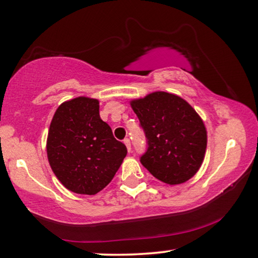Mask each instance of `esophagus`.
Here are the masks:
<instances>
[{"label":"esophagus","mask_w":258,"mask_h":258,"mask_svg":"<svg viewBox=\"0 0 258 258\" xmlns=\"http://www.w3.org/2000/svg\"><path fill=\"white\" fill-rule=\"evenodd\" d=\"M124 144L126 145V148H127V151L131 152V149H132V148H131V141H130L128 138H126V139L124 140Z\"/></svg>","instance_id":"1"}]
</instances>
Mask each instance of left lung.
<instances>
[{"label":"left lung","mask_w":258,"mask_h":258,"mask_svg":"<svg viewBox=\"0 0 258 258\" xmlns=\"http://www.w3.org/2000/svg\"><path fill=\"white\" fill-rule=\"evenodd\" d=\"M131 106L147 139L140 162L154 177L176 185L194 177L205 156V125L189 103L164 91L133 99Z\"/></svg>","instance_id":"obj_1"}]
</instances>
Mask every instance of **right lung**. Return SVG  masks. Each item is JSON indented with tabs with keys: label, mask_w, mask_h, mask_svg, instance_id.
I'll return each mask as SVG.
<instances>
[{
	"label": "right lung",
	"mask_w": 258,
	"mask_h": 258,
	"mask_svg": "<svg viewBox=\"0 0 258 258\" xmlns=\"http://www.w3.org/2000/svg\"><path fill=\"white\" fill-rule=\"evenodd\" d=\"M49 166L64 187L96 195L112 180L127 154L99 117V102L76 97L57 107L47 137Z\"/></svg>",
	"instance_id": "right-lung-1"
}]
</instances>
